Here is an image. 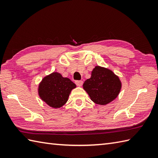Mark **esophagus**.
<instances>
[{
  "instance_id": "1",
  "label": "esophagus",
  "mask_w": 158,
  "mask_h": 158,
  "mask_svg": "<svg viewBox=\"0 0 158 158\" xmlns=\"http://www.w3.org/2000/svg\"><path fill=\"white\" fill-rule=\"evenodd\" d=\"M75 83L77 86L81 87L83 85V81H81V80L80 81H75Z\"/></svg>"
}]
</instances>
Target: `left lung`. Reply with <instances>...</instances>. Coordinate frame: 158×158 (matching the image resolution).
Wrapping results in <instances>:
<instances>
[{"instance_id":"obj_1","label":"left lung","mask_w":158,"mask_h":158,"mask_svg":"<svg viewBox=\"0 0 158 158\" xmlns=\"http://www.w3.org/2000/svg\"><path fill=\"white\" fill-rule=\"evenodd\" d=\"M94 102L105 105L115 100L121 90L122 83L113 71L97 66L93 69L92 76L83 85Z\"/></svg>"}]
</instances>
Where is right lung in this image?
Segmentation results:
<instances>
[{
	"instance_id": "1",
	"label": "right lung",
	"mask_w": 158,
	"mask_h": 158,
	"mask_svg": "<svg viewBox=\"0 0 158 158\" xmlns=\"http://www.w3.org/2000/svg\"><path fill=\"white\" fill-rule=\"evenodd\" d=\"M76 85L61 74L53 73L43 78L39 84L40 98L52 108H60L68 100L71 90Z\"/></svg>"
}]
</instances>
